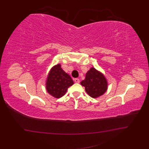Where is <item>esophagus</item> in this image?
I'll list each match as a JSON object with an SVG mask.
<instances>
[{
    "label": "esophagus",
    "instance_id": "obj_1",
    "mask_svg": "<svg viewBox=\"0 0 149 149\" xmlns=\"http://www.w3.org/2000/svg\"><path fill=\"white\" fill-rule=\"evenodd\" d=\"M74 82L76 83H79V79H78V78H75L74 79Z\"/></svg>",
    "mask_w": 149,
    "mask_h": 149
}]
</instances>
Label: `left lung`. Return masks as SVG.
<instances>
[{
  "label": "left lung",
  "mask_w": 149,
  "mask_h": 149,
  "mask_svg": "<svg viewBox=\"0 0 149 149\" xmlns=\"http://www.w3.org/2000/svg\"><path fill=\"white\" fill-rule=\"evenodd\" d=\"M81 84L85 88V91L91 97L96 98L102 96L107 89V82L101 72L91 68L86 74Z\"/></svg>",
  "instance_id": "left-lung-1"
}]
</instances>
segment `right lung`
Wrapping results in <instances>:
<instances>
[{
  "label": "right lung",
  "mask_w": 149,
  "mask_h": 149,
  "mask_svg": "<svg viewBox=\"0 0 149 149\" xmlns=\"http://www.w3.org/2000/svg\"><path fill=\"white\" fill-rule=\"evenodd\" d=\"M74 82L70 76L62 70L61 65L58 64L51 69L48 75L46 88L48 93L56 98L64 96L68 88Z\"/></svg>",
  "instance_id": "1"
}]
</instances>
